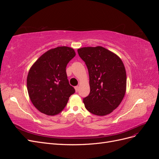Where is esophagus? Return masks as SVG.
Here are the masks:
<instances>
[{
    "label": "esophagus",
    "mask_w": 159,
    "mask_h": 159,
    "mask_svg": "<svg viewBox=\"0 0 159 159\" xmlns=\"http://www.w3.org/2000/svg\"><path fill=\"white\" fill-rule=\"evenodd\" d=\"M79 88H80L79 86H75V89L76 92H78V91H79Z\"/></svg>",
    "instance_id": "34e87169"
}]
</instances>
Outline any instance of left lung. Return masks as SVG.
<instances>
[{
  "label": "left lung",
  "instance_id": "8db88e82",
  "mask_svg": "<svg viewBox=\"0 0 159 159\" xmlns=\"http://www.w3.org/2000/svg\"><path fill=\"white\" fill-rule=\"evenodd\" d=\"M87 66L90 93L83 102L88 111L99 116L111 113L121 103L126 91L124 64L113 52L102 46L78 50Z\"/></svg>",
  "mask_w": 159,
  "mask_h": 159
}]
</instances>
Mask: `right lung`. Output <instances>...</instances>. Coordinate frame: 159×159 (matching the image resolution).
Returning <instances> with one entry per match:
<instances>
[{
	"label": "right lung",
	"mask_w": 159,
	"mask_h": 159,
	"mask_svg": "<svg viewBox=\"0 0 159 159\" xmlns=\"http://www.w3.org/2000/svg\"><path fill=\"white\" fill-rule=\"evenodd\" d=\"M75 56L71 48L57 47L45 52L31 67L27 89L32 104L41 113L52 116L60 113L75 93L66 70Z\"/></svg>",
	"instance_id": "obj_1"
}]
</instances>
